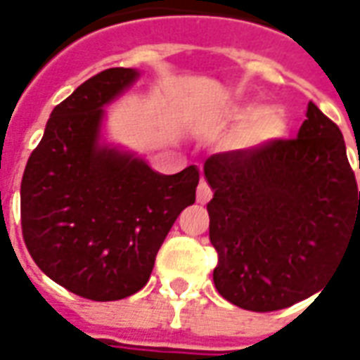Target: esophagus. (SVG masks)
<instances>
[{
  "mask_svg": "<svg viewBox=\"0 0 360 360\" xmlns=\"http://www.w3.org/2000/svg\"><path fill=\"white\" fill-rule=\"evenodd\" d=\"M212 198V188L208 187L206 181H200V185L196 188V200L200 204H206Z\"/></svg>",
  "mask_w": 360,
  "mask_h": 360,
  "instance_id": "esophagus-1",
  "label": "esophagus"
}]
</instances>
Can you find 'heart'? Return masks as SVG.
Wrapping results in <instances>:
<instances>
[{
    "label": "heart",
    "mask_w": 360,
    "mask_h": 360,
    "mask_svg": "<svg viewBox=\"0 0 360 360\" xmlns=\"http://www.w3.org/2000/svg\"><path fill=\"white\" fill-rule=\"evenodd\" d=\"M252 113L255 110H239L237 113V117L239 119H249L252 117ZM283 121L279 117L278 113H274V111H266L264 115H260V117L255 121V125L250 127L249 133L245 134V141L249 142V144H260V142L271 141V139H278L279 134L283 133Z\"/></svg>",
    "instance_id": "b5f03b06"
}]
</instances>
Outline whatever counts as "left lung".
Listing matches in <instances>:
<instances>
[{"mask_svg":"<svg viewBox=\"0 0 360 360\" xmlns=\"http://www.w3.org/2000/svg\"><path fill=\"white\" fill-rule=\"evenodd\" d=\"M204 177L214 191V283L241 309L271 312L314 295L360 243V191L343 134L312 102L297 139L214 154Z\"/></svg>","mask_w":360,"mask_h":360,"instance_id":"8db88e82","label":"left lung"}]
</instances>
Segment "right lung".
<instances>
[{
    "instance_id": "add662e5",
    "label": "right lung",
    "mask_w": 360,
    "mask_h": 360,
    "mask_svg": "<svg viewBox=\"0 0 360 360\" xmlns=\"http://www.w3.org/2000/svg\"><path fill=\"white\" fill-rule=\"evenodd\" d=\"M113 67L51 111L20 183V226L40 270L90 301H119L150 279L165 235L195 202L198 169L160 175L98 144L103 105L136 81Z\"/></svg>"
}]
</instances>
